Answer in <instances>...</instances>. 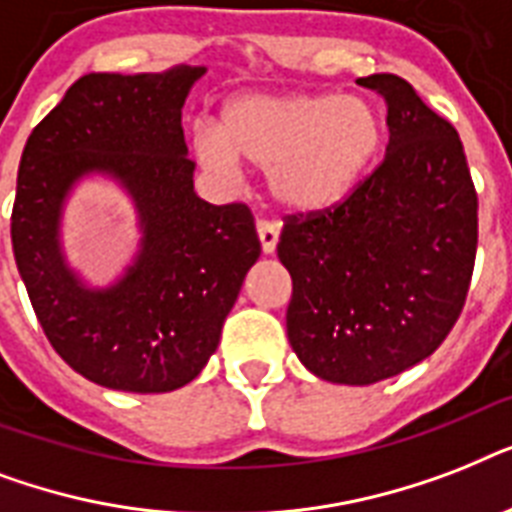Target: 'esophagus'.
I'll list each match as a JSON object with an SVG mask.
<instances>
[{
  "label": "esophagus",
  "mask_w": 512,
  "mask_h": 512,
  "mask_svg": "<svg viewBox=\"0 0 512 512\" xmlns=\"http://www.w3.org/2000/svg\"><path fill=\"white\" fill-rule=\"evenodd\" d=\"M257 239H260L263 255H273L276 244H279V225L271 220H257Z\"/></svg>",
  "instance_id": "1"
}]
</instances>
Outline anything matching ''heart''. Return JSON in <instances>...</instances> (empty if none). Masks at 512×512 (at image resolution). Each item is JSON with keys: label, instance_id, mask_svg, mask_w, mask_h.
Instances as JSON below:
<instances>
[{"label": "heart", "instance_id": "1", "mask_svg": "<svg viewBox=\"0 0 512 512\" xmlns=\"http://www.w3.org/2000/svg\"><path fill=\"white\" fill-rule=\"evenodd\" d=\"M385 143L380 111L340 92H247L220 114L217 132H193L204 170L233 177L265 170L271 196L297 215L340 207L358 191Z\"/></svg>", "mask_w": 512, "mask_h": 512}]
</instances>
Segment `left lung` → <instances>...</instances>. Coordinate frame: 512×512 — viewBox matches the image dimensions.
Instances as JSON below:
<instances>
[{
  "label": "left lung",
  "instance_id": "left-lung-1",
  "mask_svg": "<svg viewBox=\"0 0 512 512\" xmlns=\"http://www.w3.org/2000/svg\"><path fill=\"white\" fill-rule=\"evenodd\" d=\"M388 106L385 159L348 201L289 215V345L327 382L372 385L420 364L468 297L478 196L462 140L396 74L358 79Z\"/></svg>",
  "mask_w": 512,
  "mask_h": 512
}]
</instances>
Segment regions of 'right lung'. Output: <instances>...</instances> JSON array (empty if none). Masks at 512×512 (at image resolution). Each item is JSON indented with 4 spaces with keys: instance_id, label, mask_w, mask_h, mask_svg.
Wrapping results in <instances>:
<instances>
[{
    "instance_id": "right-lung-1",
    "label": "right lung",
    "mask_w": 512,
    "mask_h": 512,
    "mask_svg": "<svg viewBox=\"0 0 512 512\" xmlns=\"http://www.w3.org/2000/svg\"><path fill=\"white\" fill-rule=\"evenodd\" d=\"M207 68L87 74L28 135L12 252L50 345L74 372L124 393L183 388L217 350L260 257L247 204L193 191L183 103ZM84 174H108L139 209L141 249L111 288H87L59 247V217Z\"/></svg>"
}]
</instances>
